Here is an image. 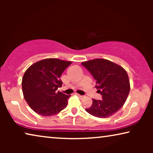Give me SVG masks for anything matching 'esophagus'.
I'll return each mask as SVG.
<instances>
[{
  "mask_svg": "<svg viewBox=\"0 0 153 153\" xmlns=\"http://www.w3.org/2000/svg\"><path fill=\"white\" fill-rule=\"evenodd\" d=\"M76 95L77 96H79V97H83V95H79V94H77V93H76Z\"/></svg>",
  "mask_w": 153,
  "mask_h": 153,
  "instance_id": "esophagus-1",
  "label": "esophagus"
}]
</instances>
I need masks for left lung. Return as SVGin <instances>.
Instances as JSON below:
<instances>
[{"instance_id":"8db88e82","label":"left lung","mask_w":153,"mask_h":153,"mask_svg":"<svg viewBox=\"0 0 153 153\" xmlns=\"http://www.w3.org/2000/svg\"><path fill=\"white\" fill-rule=\"evenodd\" d=\"M96 80L95 88L102 100L93 99L85 111L97 118H108L120 109L128 97L130 83L126 70L119 65L103 58L83 62Z\"/></svg>"}]
</instances>
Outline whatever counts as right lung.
I'll return each mask as SVG.
<instances>
[{"instance_id":"obj_1","label":"right lung","mask_w":153,"mask_h":153,"mask_svg":"<svg viewBox=\"0 0 153 153\" xmlns=\"http://www.w3.org/2000/svg\"><path fill=\"white\" fill-rule=\"evenodd\" d=\"M72 63L58 58H46L30 65L22 78V91L29 106L37 114H57L68 105L70 95L56 91L61 87L63 71Z\"/></svg>"}]
</instances>
